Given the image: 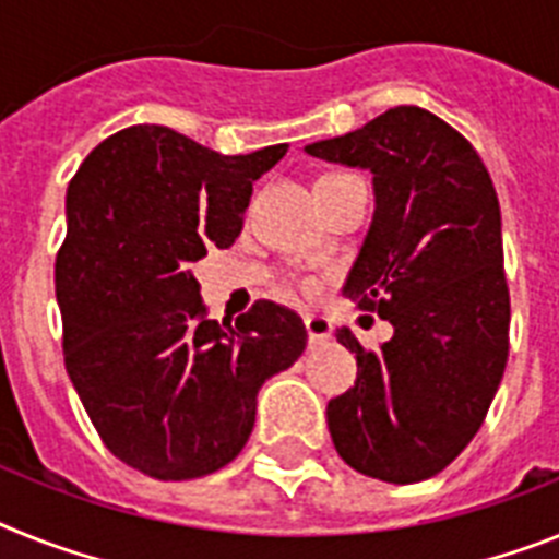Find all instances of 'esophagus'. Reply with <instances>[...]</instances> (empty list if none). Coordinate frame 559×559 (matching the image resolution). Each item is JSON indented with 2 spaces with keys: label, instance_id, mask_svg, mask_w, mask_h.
Here are the masks:
<instances>
[{
  "label": "esophagus",
  "instance_id": "34e87169",
  "mask_svg": "<svg viewBox=\"0 0 559 559\" xmlns=\"http://www.w3.org/2000/svg\"><path fill=\"white\" fill-rule=\"evenodd\" d=\"M304 326H307L309 346H318V344H323V341H330V337H332V323H330V318H323V316H307V318H304Z\"/></svg>",
  "mask_w": 559,
  "mask_h": 559
}]
</instances>
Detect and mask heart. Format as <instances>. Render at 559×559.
<instances>
[{
    "label": "heart",
    "mask_w": 559,
    "mask_h": 559,
    "mask_svg": "<svg viewBox=\"0 0 559 559\" xmlns=\"http://www.w3.org/2000/svg\"><path fill=\"white\" fill-rule=\"evenodd\" d=\"M323 178H326V176H323ZM307 289H312V284H307Z\"/></svg>",
    "instance_id": "1"
}]
</instances>
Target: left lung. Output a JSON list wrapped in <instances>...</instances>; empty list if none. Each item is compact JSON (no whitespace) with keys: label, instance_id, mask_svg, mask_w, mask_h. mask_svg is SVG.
I'll return each mask as SVG.
<instances>
[{"label":"left lung","instance_id":"obj_1","mask_svg":"<svg viewBox=\"0 0 559 559\" xmlns=\"http://www.w3.org/2000/svg\"><path fill=\"white\" fill-rule=\"evenodd\" d=\"M307 153L372 173V227L344 293L395 326L381 349L335 332L358 378L326 406L332 443L360 475L420 483L475 438L509 360L495 185L477 150L415 105Z\"/></svg>","mask_w":559,"mask_h":559}]
</instances>
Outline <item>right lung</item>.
I'll return each instance as SVG.
<instances>
[{"label":"right lung","instance_id":"add662e5","mask_svg":"<svg viewBox=\"0 0 559 559\" xmlns=\"http://www.w3.org/2000/svg\"><path fill=\"white\" fill-rule=\"evenodd\" d=\"M287 144L222 156L162 124H133L91 150L68 185L56 255L64 367L98 438L156 480L236 461L258 389L301 358L304 321L255 301L210 321L192 264L233 247L252 181Z\"/></svg>","mask_w":559,"mask_h":559}]
</instances>
